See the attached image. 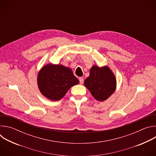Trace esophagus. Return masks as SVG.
Instances as JSON below:
<instances>
[{"mask_svg":"<svg viewBox=\"0 0 156 156\" xmlns=\"http://www.w3.org/2000/svg\"><path fill=\"white\" fill-rule=\"evenodd\" d=\"M79 81H80V83L81 84H82L83 83V82H84V80H83V78H81V77H80V78H79Z\"/></svg>","mask_w":156,"mask_h":156,"instance_id":"1","label":"esophagus"}]
</instances>
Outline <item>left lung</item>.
Instances as JSON below:
<instances>
[{
  "mask_svg": "<svg viewBox=\"0 0 156 156\" xmlns=\"http://www.w3.org/2000/svg\"><path fill=\"white\" fill-rule=\"evenodd\" d=\"M84 84L99 101L106 100L116 88L115 77L107 66L100 68L94 65L90 70V76L84 80Z\"/></svg>",
  "mask_w": 156,
  "mask_h": 156,
  "instance_id": "obj_1",
  "label": "left lung"
}]
</instances>
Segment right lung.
Segmentation results:
<instances>
[{
    "instance_id": "obj_1",
    "label": "right lung",
    "mask_w": 156,
    "mask_h": 156,
    "mask_svg": "<svg viewBox=\"0 0 156 156\" xmlns=\"http://www.w3.org/2000/svg\"><path fill=\"white\" fill-rule=\"evenodd\" d=\"M78 83L72 70L61 65L44 66L37 76L41 93L52 101L61 99L71 87Z\"/></svg>"
}]
</instances>
